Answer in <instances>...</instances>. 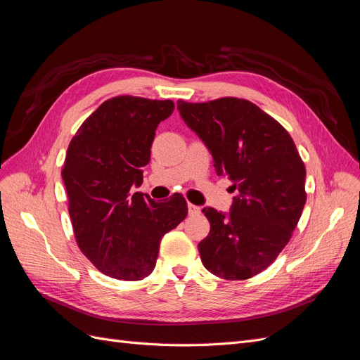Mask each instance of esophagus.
Listing matches in <instances>:
<instances>
[{
    "mask_svg": "<svg viewBox=\"0 0 360 360\" xmlns=\"http://www.w3.org/2000/svg\"><path fill=\"white\" fill-rule=\"evenodd\" d=\"M188 212H189V214L191 216H197V214H200L201 213V207H198V205H195V204H188Z\"/></svg>",
    "mask_w": 360,
    "mask_h": 360,
    "instance_id": "esophagus-1",
    "label": "esophagus"
}]
</instances>
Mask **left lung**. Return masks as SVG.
I'll list each match as a JSON object with an SVG mask.
<instances>
[{"label": "left lung", "instance_id": "left-lung-1", "mask_svg": "<svg viewBox=\"0 0 360 360\" xmlns=\"http://www.w3.org/2000/svg\"><path fill=\"white\" fill-rule=\"evenodd\" d=\"M181 118L210 150L217 176L233 181L230 213L204 209L210 233L200 242L204 267L238 281L267 269L285 248L307 202V169L274 117L237 97L177 102Z\"/></svg>", "mask_w": 360, "mask_h": 360}]
</instances>
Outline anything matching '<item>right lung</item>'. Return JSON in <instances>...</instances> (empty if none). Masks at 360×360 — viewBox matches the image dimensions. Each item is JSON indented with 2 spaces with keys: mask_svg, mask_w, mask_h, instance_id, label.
Masks as SVG:
<instances>
[{
  "mask_svg": "<svg viewBox=\"0 0 360 360\" xmlns=\"http://www.w3.org/2000/svg\"><path fill=\"white\" fill-rule=\"evenodd\" d=\"M171 101L117 96L72 138L61 177L76 243L103 275L141 281L156 266L162 237L188 216L181 195L165 202L132 193L143 183L158 124Z\"/></svg>",
  "mask_w": 360,
  "mask_h": 360,
  "instance_id": "add662e5",
  "label": "right lung"
}]
</instances>
